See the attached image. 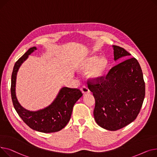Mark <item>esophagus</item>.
<instances>
[{
    "label": "esophagus",
    "mask_w": 157,
    "mask_h": 157,
    "mask_svg": "<svg viewBox=\"0 0 157 157\" xmlns=\"http://www.w3.org/2000/svg\"><path fill=\"white\" fill-rule=\"evenodd\" d=\"M80 89H81V91H82V93H84V94H87V93H89V92H90L89 88H88L87 86H82Z\"/></svg>",
    "instance_id": "34e87169"
}]
</instances>
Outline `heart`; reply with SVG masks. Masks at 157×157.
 Segmentation results:
<instances>
[{"mask_svg": "<svg viewBox=\"0 0 157 157\" xmlns=\"http://www.w3.org/2000/svg\"><path fill=\"white\" fill-rule=\"evenodd\" d=\"M108 61L105 58L99 59L98 56H94L87 59L82 64V68L86 70L90 69V75L94 79L102 77L106 70Z\"/></svg>", "mask_w": 157, "mask_h": 157, "instance_id": "1", "label": "heart"}]
</instances>
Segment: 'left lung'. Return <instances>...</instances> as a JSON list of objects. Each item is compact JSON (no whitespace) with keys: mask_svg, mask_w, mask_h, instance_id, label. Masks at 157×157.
<instances>
[{"mask_svg":"<svg viewBox=\"0 0 157 157\" xmlns=\"http://www.w3.org/2000/svg\"><path fill=\"white\" fill-rule=\"evenodd\" d=\"M114 59L131 56L124 48L113 45ZM87 84L95 99L96 123L109 131H117L133 122L145 96V83L139 62L128 59L109 70L106 77L90 78Z\"/></svg>","mask_w":157,"mask_h":157,"instance_id":"left-lung-1","label":"left lung"}]
</instances>
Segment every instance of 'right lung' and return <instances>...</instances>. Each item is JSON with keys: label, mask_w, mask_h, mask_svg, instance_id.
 Here are the masks:
<instances>
[{"label": "right lung", "mask_w": 157, "mask_h": 157, "mask_svg": "<svg viewBox=\"0 0 157 157\" xmlns=\"http://www.w3.org/2000/svg\"><path fill=\"white\" fill-rule=\"evenodd\" d=\"M35 49H36L35 47L30 48L14 64L11 86L13 104L23 121L32 129L44 133L58 132L68 123L73 106L83 94L81 90L77 88L63 87L60 90L54 102L47 108L37 112H30L21 107L15 94L17 72L22 63Z\"/></svg>", "instance_id": "obj_1"}]
</instances>
